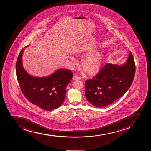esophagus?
Wrapping results in <instances>:
<instances>
[{
	"label": "esophagus",
	"mask_w": 151,
	"mask_h": 151,
	"mask_svg": "<svg viewBox=\"0 0 151 151\" xmlns=\"http://www.w3.org/2000/svg\"><path fill=\"white\" fill-rule=\"evenodd\" d=\"M81 79L80 77L78 76V75H74L73 77V80H80Z\"/></svg>",
	"instance_id": "1"
}]
</instances>
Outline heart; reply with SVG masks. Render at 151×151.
<instances>
[{
  "label": "heart",
  "mask_w": 151,
  "mask_h": 151,
  "mask_svg": "<svg viewBox=\"0 0 151 151\" xmlns=\"http://www.w3.org/2000/svg\"><path fill=\"white\" fill-rule=\"evenodd\" d=\"M81 62V67L88 75L93 76L96 74L100 69L104 60V55L101 52L92 53L89 51ZM72 60H74L72 59Z\"/></svg>",
  "instance_id": "1"
}]
</instances>
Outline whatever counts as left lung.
<instances>
[{
    "mask_svg": "<svg viewBox=\"0 0 151 151\" xmlns=\"http://www.w3.org/2000/svg\"><path fill=\"white\" fill-rule=\"evenodd\" d=\"M106 65L95 77L85 82L86 99L98 108L110 105L123 95L135 75V63L131 51L124 65Z\"/></svg>",
    "mask_w": 151,
    "mask_h": 151,
    "instance_id": "1",
    "label": "left lung"
}]
</instances>
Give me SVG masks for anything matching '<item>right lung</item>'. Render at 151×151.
<instances>
[{
	"label": "right lung",
	"instance_id": "right-lung-1",
	"mask_svg": "<svg viewBox=\"0 0 151 151\" xmlns=\"http://www.w3.org/2000/svg\"><path fill=\"white\" fill-rule=\"evenodd\" d=\"M23 51L24 48L16 63V74L22 92L29 102L42 109L51 111L59 108L65 100L66 86L73 74L70 70L59 69L45 77L29 75L22 65Z\"/></svg>",
	"mask_w": 151,
	"mask_h": 151
}]
</instances>
